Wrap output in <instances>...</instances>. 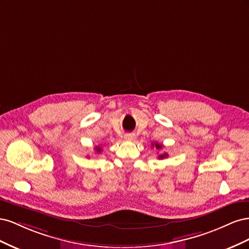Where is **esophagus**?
<instances>
[{"mask_svg":"<svg viewBox=\"0 0 249 249\" xmlns=\"http://www.w3.org/2000/svg\"><path fill=\"white\" fill-rule=\"evenodd\" d=\"M124 138L129 141H135L136 140V135H135L134 133H127L124 135Z\"/></svg>","mask_w":249,"mask_h":249,"instance_id":"1","label":"esophagus"}]
</instances>
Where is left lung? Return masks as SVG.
<instances>
[{
    "label": "left lung",
    "mask_w": 249,
    "mask_h": 249,
    "mask_svg": "<svg viewBox=\"0 0 249 249\" xmlns=\"http://www.w3.org/2000/svg\"><path fill=\"white\" fill-rule=\"evenodd\" d=\"M152 145L155 146L157 149H161L162 148V144H159V143H152ZM168 155L165 153V154H161L159 157H158V159H164V158H167Z\"/></svg>",
    "instance_id": "obj_1"
}]
</instances>
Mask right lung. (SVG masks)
<instances>
[{
	"label": "right lung",
	"mask_w": 249,
	"mask_h": 249,
	"mask_svg": "<svg viewBox=\"0 0 249 249\" xmlns=\"http://www.w3.org/2000/svg\"><path fill=\"white\" fill-rule=\"evenodd\" d=\"M95 149H96V152H99V153H100L101 150H102V149H101V147H99V146H97Z\"/></svg>",
	"instance_id": "1"
}]
</instances>
